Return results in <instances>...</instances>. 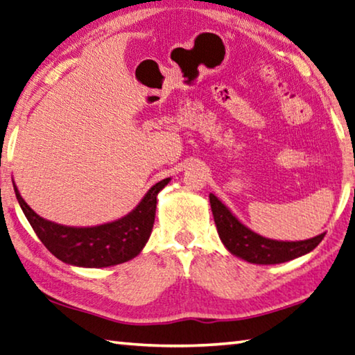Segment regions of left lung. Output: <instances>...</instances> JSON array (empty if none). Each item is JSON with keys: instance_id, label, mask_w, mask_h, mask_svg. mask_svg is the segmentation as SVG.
<instances>
[{"instance_id": "1", "label": "left lung", "mask_w": 355, "mask_h": 355, "mask_svg": "<svg viewBox=\"0 0 355 355\" xmlns=\"http://www.w3.org/2000/svg\"><path fill=\"white\" fill-rule=\"evenodd\" d=\"M211 209L220 240L232 255L254 265H279L306 255L318 246L324 232L314 239L283 241L266 239L254 232L235 217V214L214 193H209Z\"/></svg>"}]
</instances>
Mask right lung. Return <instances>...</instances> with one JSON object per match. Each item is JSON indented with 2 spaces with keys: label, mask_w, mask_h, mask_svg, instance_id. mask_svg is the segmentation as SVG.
I'll list each match as a JSON object with an SVG mask.
<instances>
[{
  "label": "right lung",
  "mask_w": 355,
  "mask_h": 355,
  "mask_svg": "<svg viewBox=\"0 0 355 355\" xmlns=\"http://www.w3.org/2000/svg\"><path fill=\"white\" fill-rule=\"evenodd\" d=\"M169 182L171 178H164L155 183L124 217L96 226L53 223L26 203L15 182L13 189L35 234L58 260L78 268H107L135 259L143 251L154 227L157 197Z\"/></svg>",
  "instance_id": "right-lung-1"
}]
</instances>
